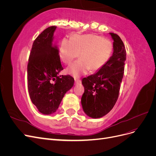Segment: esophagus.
Segmentation results:
<instances>
[{
  "label": "esophagus",
  "instance_id": "1",
  "mask_svg": "<svg viewBox=\"0 0 156 156\" xmlns=\"http://www.w3.org/2000/svg\"><path fill=\"white\" fill-rule=\"evenodd\" d=\"M81 80L75 79V84H79V83H81Z\"/></svg>",
  "mask_w": 156,
  "mask_h": 156
}]
</instances>
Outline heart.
I'll use <instances>...</instances> for the list:
<instances>
[{
  "mask_svg": "<svg viewBox=\"0 0 156 156\" xmlns=\"http://www.w3.org/2000/svg\"><path fill=\"white\" fill-rule=\"evenodd\" d=\"M113 50L112 42L95 34H75L72 38H64L59 47L58 56L64 64H69L77 58H80L67 68L68 74L79 77L87 74L90 69H101L110 59Z\"/></svg>",
  "mask_w": 156,
  "mask_h": 156,
  "instance_id": "1",
  "label": "heart"
}]
</instances>
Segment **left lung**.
<instances>
[{
	"label": "left lung",
	"mask_w": 156,
	"mask_h": 156,
	"mask_svg": "<svg viewBox=\"0 0 156 156\" xmlns=\"http://www.w3.org/2000/svg\"><path fill=\"white\" fill-rule=\"evenodd\" d=\"M113 40L112 55L107 64L94 74L84 78L81 105L85 114L99 119L109 112L118 100L124 76L126 51L120 37L109 33Z\"/></svg>",
	"instance_id": "left-lung-1"
}]
</instances>
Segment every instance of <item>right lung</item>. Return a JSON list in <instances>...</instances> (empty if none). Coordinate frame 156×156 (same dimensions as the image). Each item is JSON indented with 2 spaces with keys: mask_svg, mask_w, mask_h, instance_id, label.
I'll list each match as a JSON object with an SVG mask.
<instances>
[{
  "mask_svg": "<svg viewBox=\"0 0 156 156\" xmlns=\"http://www.w3.org/2000/svg\"><path fill=\"white\" fill-rule=\"evenodd\" d=\"M56 27H48L32 45L27 66L28 90L30 100L41 114L55 113L65 94L74 84L70 75H59L63 69L54 44Z\"/></svg>",
  "mask_w": 156,
  "mask_h": 156,
  "instance_id": "add662e5",
  "label": "right lung"
}]
</instances>
